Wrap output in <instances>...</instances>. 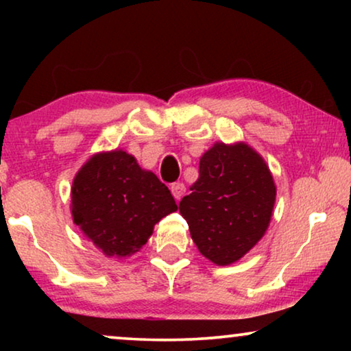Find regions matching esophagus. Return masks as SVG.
Segmentation results:
<instances>
[{
  "label": "esophagus",
  "mask_w": 351,
  "mask_h": 351,
  "mask_svg": "<svg viewBox=\"0 0 351 351\" xmlns=\"http://www.w3.org/2000/svg\"><path fill=\"white\" fill-rule=\"evenodd\" d=\"M185 190H186L185 185L182 184V182H176V184L171 185V191H172V195H174V198L177 201H180L182 196L185 195Z\"/></svg>",
  "instance_id": "34e87169"
}]
</instances>
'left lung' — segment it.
<instances>
[{
  "mask_svg": "<svg viewBox=\"0 0 351 351\" xmlns=\"http://www.w3.org/2000/svg\"><path fill=\"white\" fill-rule=\"evenodd\" d=\"M182 198L198 251L215 265H230L265 234L276 199L267 162L244 142H215L201 156L199 177Z\"/></svg>",
  "mask_w": 351,
  "mask_h": 351,
  "instance_id": "1",
  "label": "left lung"
}]
</instances>
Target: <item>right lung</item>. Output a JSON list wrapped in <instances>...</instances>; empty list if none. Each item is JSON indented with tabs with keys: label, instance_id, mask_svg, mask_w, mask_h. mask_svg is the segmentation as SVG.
Listing matches in <instances>:
<instances>
[{
	"label": "right lung",
	"instance_id": "add662e5",
	"mask_svg": "<svg viewBox=\"0 0 351 351\" xmlns=\"http://www.w3.org/2000/svg\"><path fill=\"white\" fill-rule=\"evenodd\" d=\"M174 210L169 189L123 150L89 158L71 185L73 222L108 257L141 251L155 225Z\"/></svg>",
	"mask_w": 351,
	"mask_h": 351
}]
</instances>
